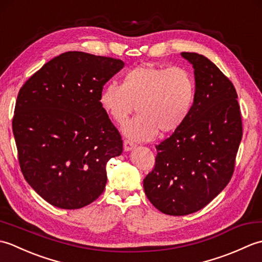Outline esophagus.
<instances>
[{
    "mask_svg": "<svg viewBox=\"0 0 262 262\" xmlns=\"http://www.w3.org/2000/svg\"><path fill=\"white\" fill-rule=\"evenodd\" d=\"M134 146H135V144L133 143L132 141H129V140L124 141V149H125V151H130V149Z\"/></svg>",
    "mask_w": 262,
    "mask_h": 262,
    "instance_id": "1",
    "label": "esophagus"
}]
</instances>
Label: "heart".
Here are the masks:
<instances>
[{
  "label": "heart",
  "mask_w": 262,
  "mask_h": 262,
  "mask_svg": "<svg viewBox=\"0 0 262 262\" xmlns=\"http://www.w3.org/2000/svg\"><path fill=\"white\" fill-rule=\"evenodd\" d=\"M194 98L196 83L187 69L143 64L127 71L121 84H105L99 102L118 124H124L136 105L138 115L124 126V133L132 140L149 141L159 130L166 134L179 129L191 113Z\"/></svg>",
  "instance_id": "heart-1"
}]
</instances>
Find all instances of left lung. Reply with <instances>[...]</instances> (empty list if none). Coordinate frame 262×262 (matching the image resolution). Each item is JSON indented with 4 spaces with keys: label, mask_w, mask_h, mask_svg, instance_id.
Returning a JSON list of instances; mask_svg holds the SVG:
<instances>
[{
    "label": "left lung",
    "mask_w": 262,
    "mask_h": 262,
    "mask_svg": "<svg viewBox=\"0 0 262 262\" xmlns=\"http://www.w3.org/2000/svg\"><path fill=\"white\" fill-rule=\"evenodd\" d=\"M181 55L194 70L193 107L185 124L155 146V165L143 183L154 207L172 216L192 214L223 190L242 140L233 83L203 55Z\"/></svg>",
    "instance_id": "obj_1"
}]
</instances>
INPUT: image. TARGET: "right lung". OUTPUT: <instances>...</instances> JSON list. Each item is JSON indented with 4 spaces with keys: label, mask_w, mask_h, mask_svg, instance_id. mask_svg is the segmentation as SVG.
Listing matches in <instances>:
<instances>
[{
    "label": "right lung",
    "mask_w": 262,
    "mask_h": 262,
    "mask_svg": "<svg viewBox=\"0 0 262 262\" xmlns=\"http://www.w3.org/2000/svg\"><path fill=\"white\" fill-rule=\"evenodd\" d=\"M122 68L120 59L68 52L20 89L12 119L20 169L55 207L82 208L104 190L105 166L121 154L122 140L99 97Z\"/></svg>",
    "instance_id": "add662e5"
}]
</instances>
